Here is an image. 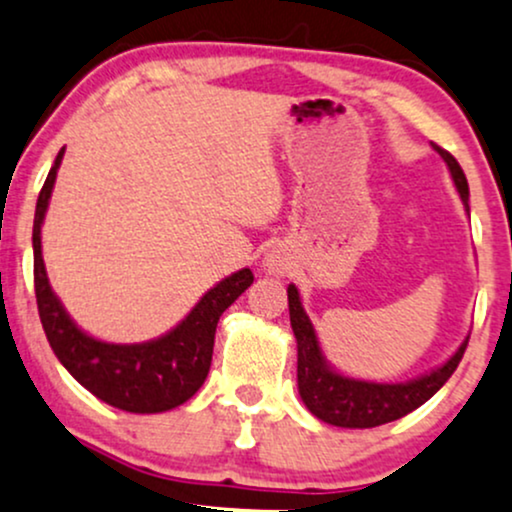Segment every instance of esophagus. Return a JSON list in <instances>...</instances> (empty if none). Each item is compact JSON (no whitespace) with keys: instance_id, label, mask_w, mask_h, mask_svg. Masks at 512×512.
<instances>
[{"instance_id":"34e87169","label":"esophagus","mask_w":512,"mask_h":512,"mask_svg":"<svg viewBox=\"0 0 512 512\" xmlns=\"http://www.w3.org/2000/svg\"><path fill=\"white\" fill-rule=\"evenodd\" d=\"M267 267H269V272H276V274L281 272V264H276V260H272V257L267 260Z\"/></svg>"}]
</instances>
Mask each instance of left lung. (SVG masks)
I'll use <instances>...</instances> for the list:
<instances>
[{
  "mask_svg": "<svg viewBox=\"0 0 512 512\" xmlns=\"http://www.w3.org/2000/svg\"><path fill=\"white\" fill-rule=\"evenodd\" d=\"M436 151L448 163L457 192H460L464 207L469 211V185L460 163L450 151L440 149V146H436ZM289 315L298 344V392H301V399L317 419L342 428L383 426L402 419L409 411L419 409L421 404L428 402L440 387L448 383L450 375L460 366L469 342V339H464V344L455 351L450 361H445L443 366L431 370L428 375L411 380V383H366V380H354L334 373L327 366L320 344H317L313 322L305 315L301 296H298V289L293 284L289 286Z\"/></svg>",
  "mask_w": 512,
  "mask_h": 512,
  "instance_id": "left-lung-1",
  "label": "left lung"
}]
</instances>
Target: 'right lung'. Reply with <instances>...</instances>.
<instances>
[{"label":"right lung","instance_id":"1","mask_svg":"<svg viewBox=\"0 0 512 512\" xmlns=\"http://www.w3.org/2000/svg\"><path fill=\"white\" fill-rule=\"evenodd\" d=\"M64 149L57 154L38 195L33 221V281L45 337L74 380L110 407L132 414H158L180 407L207 380L219 317L252 284L250 269H240L204 293L175 330L144 344H108L88 337L64 313L50 289L40 250V226Z\"/></svg>","mask_w":512,"mask_h":512}]
</instances>
